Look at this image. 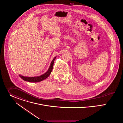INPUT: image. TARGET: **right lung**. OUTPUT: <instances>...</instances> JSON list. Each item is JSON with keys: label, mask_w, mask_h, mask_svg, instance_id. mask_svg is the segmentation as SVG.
<instances>
[{"label": "right lung", "mask_w": 123, "mask_h": 123, "mask_svg": "<svg viewBox=\"0 0 123 123\" xmlns=\"http://www.w3.org/2000/svg\"><path fill=\"white\" fill-rule=\"evenodd\" d=\"M56 58V56L54 57V59H52V60L51 61L50 64L49 65V68L48 69V71L45 73H44V74H43L40 76H34V77H28V76H22L20 74L19 75L23 80H24L25 81H28L29 82H33V83L39 82L45 80V79H46L50 74V73L52 70V68H53L54 61Z\"/></svg>", "instance_id": "add662e5"}]
</instances>
